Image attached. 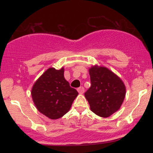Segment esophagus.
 <instances>
[{"mask_svg": "<svg viewBox=\"0 0 153 153\" xmlns=\"http://www.w3.org/2000/svg\"><path fill=\"white\" fill-rule=\"evenodd\" d=\"M78 93L80 94H82L84 93V91H85V89H84V88L83 87H80V88H78Z\"/></svg>", "mask_w": 153, "mask_h": 153, "instance_id": "esophagus-1", "label": "esophagus"}]
</instances>
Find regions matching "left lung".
<instances>
[{"mask_svg": "<svg viewBox=\"0 0 153 153\" xmlns=\"http://www.w3.org/2000/svg\"><path fill=\"white\" fill-rule=\"evenodd\" d=\"M91 86L85 93L91 110L101 117H110L117 111L126 95V87L118 75L104 66L89 68Z\"/></svg>", "mask_w": 153, "mask_h": 153, "instance_id": "obj_1", "label": "left lung"}]
</instances>
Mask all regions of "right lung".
Here are the masks:
<instances>
[{
    "label": "right lung",
    "instance_id": "right-lung-1",
    "mask_svg": "<svg viewBox=\"0 0 153 153\" xmlns=\"http://www.w3.org/2000/svg\"><path fill=\"white\" fill-rule=\"evenodd\" d=\"M64 68H50L39 78L31 88L35 106L51 119H57L68 113L78 91L70 86L64 77Z\"/></svg>",
    "mask_w": 153,
    "mask_h": 153
}]
</instances>
